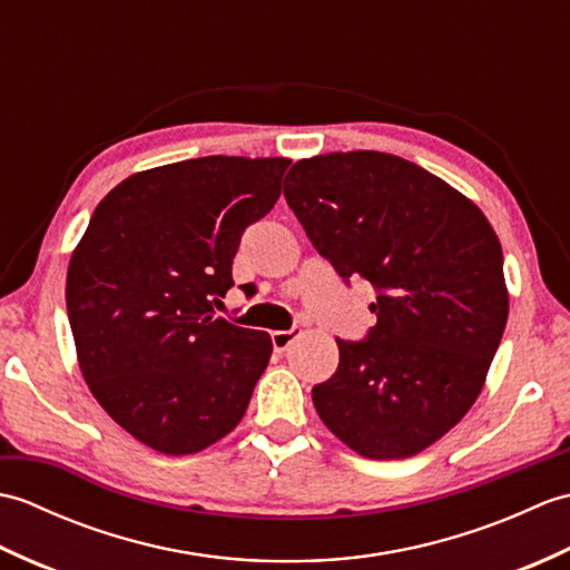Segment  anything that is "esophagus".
Wrapping results in <instances>:
<instances>
[{
  "instance_id": "obj_1",
  "label": "esophagus",
  "mask_w": 570,
  "mask_h": 570,
  "mask_svg": "<svg viewBox=\"0 0 570 570\" xmlns=\"http://www.w3.org/2000/svg\"><path fill=\"white\" fill-rule=\"evenodd\" d=\"M296 337H301L298 325H294V328H288V331H274L272 333V345H274L276 353H284V350L292 345Z\"/></svg>"
}]
</instances>
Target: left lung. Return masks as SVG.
Listing matches in <instances>:
<instances>
[{"instance_id":"1","label":"left lung","mask_w":570,"mask_h":570,"mask_svg":"<svg viewBox=\"0 0 570 570\" xmlns=\"http://www.w3.org/2000/svg\"><path fill=\"white\" fill-rule=\"evenodd\" d=\"M284 184L321 257L377 294V323L337 337V370L313 386L318 416L365 458L416 455L468 414L500 347V239L463 193L392 154L313 156Z\"/></svg>"}]
</instances>
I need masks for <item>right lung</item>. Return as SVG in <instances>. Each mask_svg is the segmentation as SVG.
<instances>
[{
    "label": "right lung",
    "mask_w": 570,
    "mask_h": 570,
    "mask_svg": "<svg viewBox=\"0 0 570 570\" xmlns=\"http://www.w3.org/2000/svg\"><path fill=\"white\" fill-rule=\"evenodd\" d=\"M288 159L203 156L141 171L95 208L68 266L85 382L144 445L188 455L245 416L272 337L215 316L242 233L282 196Z\"/></svg>",
    "instance_id": "right-lung-1"
}]
</instances>
